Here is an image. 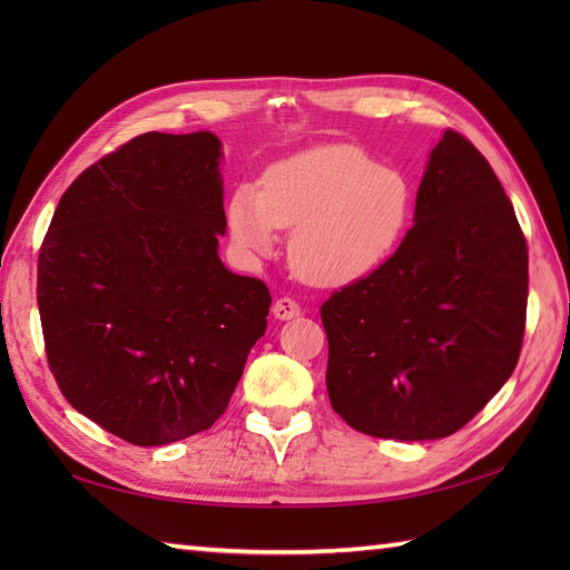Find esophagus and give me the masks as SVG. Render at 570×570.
<instances>
[{
  "label": "esophagus",
  "mask_w": 570,
  "mask_h": 570,
  "mask_svg": "<svg viewBox=\"0 0 570 570\" xmlns=\"http://www.w3.org/2000/svg\"><path fill=\"white\" fill-rule=\"evenodd\" d=\"M272 313H274V318H278V321H292V318L301 316V306L296 304L294 298L284 296V298H276L274 301Z\"/></svg>",
  "instance_id": "obj_1"
}]
</instances>
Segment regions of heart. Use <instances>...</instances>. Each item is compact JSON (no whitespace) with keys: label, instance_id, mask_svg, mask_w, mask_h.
Returning a JSON list of instances; mask_svg holds the SVG:
<instances>
[{"label":"heart","instance_id":"obj_1","mask_svg":"<svg viewBox=\"0 0 570 570\" xmlns=\"http://www.w3.org/2000/svg\"><path fill=\"white\" fill-rule=\"evenodd\" d=\"M411 203L399 168L350 144H321L274 161L262 190L237 186L227 227L249 254H272L276 229H292V269L308 284L345 286L390 259L406 233Z\"/></svg>","mask_w":570,"mask_h":570}]
</instances>
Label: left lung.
<instances>
[{
  "label": "left lung",
  "mask_w": 570,
  "mask_h": 570,
  "mask_svg": "<svg viewBox=\"0 0 570 570\" xmlns=\"http://www.w3.org/2000/svg\"><path fill=\"white\" fill-rule=\"evenodd\" d=\"M527 294L512 200L485 156L445 129L402 245L321 308L333 409L374 439L463 429L517 367Z\"/></svg>",
  "instance_id": "1"
}]
</instances>
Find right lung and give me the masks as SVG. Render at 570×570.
I'll return each mask as SVG.
<instances>
[{"label": "right lung", "mask_w": 570, "mask_h": 570, "mask_svg": "<svg viewBox=\"0 0 570 570\" xmlns=\"http://www.w3.org/2000/svg\"><path fill=\"white\" fill-rule=\"evenodd\" d=\"M223 144L147 131L72 180L39 254L46 357L70 406L135 445L223 416L266 331L264 282L233 274Z\"/></svg>", "instance_id": "add662e5"}]
</instances>
